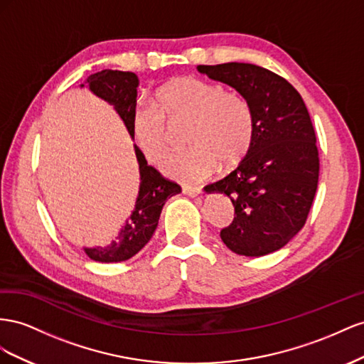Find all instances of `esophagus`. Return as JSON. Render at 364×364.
Listing matches in <instances>:
<instances>
[{
	"instance_id": "34e87169",
	"label": "esophagus",
	"mask_w": 364,
	"mask_h": 364,
	"mask_svg": "<svg viewBox=\"0 0 364 364\" xmlns=\"http://www.w3.org/2000/svg\"><path fill=\"white\" fill-rule=\"evenodd\" d=\"M183 192L189 196H198L203 193L201 188H192V186H183Z\"/></svg>"
}]
</instances>
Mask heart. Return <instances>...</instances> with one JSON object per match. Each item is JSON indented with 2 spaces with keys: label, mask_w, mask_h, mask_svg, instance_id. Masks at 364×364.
<instances>
[{
  "label": "heart",
  "mask_w": 364,
  "mask_h": 364,
  "mask_svg": "<svg viewBox=\"0 0 364 364\" xmlns=\"http://www.w3.org/2000/svg\"><path fill=\"white\" fill-rule=\"evenodd\" d=\"M184 117L192 120L188 131L192 146L172 151L160 161L161 172L173 180H205L218 163L230 166L252 148L256 123L250 102L213 82L183 76L159 88L157 103L139 102L132 109V137L144 159L161 157L169 139L168 119Z\"/></svg>",
  "instance_id": "obj_1"
}]
</instances>
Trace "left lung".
<instances>
[{
	"instance_id": "obj_1",
	"label": "left lung",
	"mask_w": 364,
	"mask_h": 364,
	"mask_svg": "<svg viewBox=\"0 0 364 364\" xmlns=\"http://www.w3.org/2000/svg\"><path fill=\"white\" fill-rule=\"evenodd\" d=\"M198 71L233 87L255 112L250 151L237 168L204 188L225 193L235 207L221 240L236 255L273 253L305 225L317 191L318 151L305 102L282 76L253 64L198 65Z\"/></svg>"
}]
</instances>
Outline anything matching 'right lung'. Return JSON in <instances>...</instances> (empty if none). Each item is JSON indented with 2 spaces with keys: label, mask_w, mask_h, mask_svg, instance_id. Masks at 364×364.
<instances>
[{
  "label": "right lung",
  "mask_w": 364,
  "mask_h": 364,
  "mask_svg": "<svg viewBox=\"0 0 364 364\" xmlns=\"http://www.w3.org/2000/svg\"><path fill=\"white\" fill-rule=\"evenodd\" d=\"M87 82L90 90L96 96L107 100L119 112L129 136L132 137L131 116L132 109L137 105V76L131 71L102 70L91 75ZM80 87H84V84ZM134 149H136L140 171V188L136 207L116 236V240L109 245L85 248V253L92 261L107 264L123 262L137 255L149 242L155 228H157L164 203L171 196L181 192L178 184L164 178L157 169L148 164L136 144H134Z\"/></svg>",
  "instance_id": "1"
}]
</instances>
